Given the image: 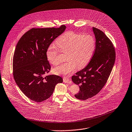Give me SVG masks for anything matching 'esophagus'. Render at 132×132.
<instances>
[{
  "label": "esophagus",
  "mask_w": 132,
  "mask_h": 132,
  "mask_svg": "<svg viewBox=\"0 0 132 132\" xmlns=\"http://www.w3.org/2000/svg\"><path fill=\"white\" fill-rule=\"evenodd\" d=\"M63 82L64 83H67V84H72V81L68 77L63 78Z\"/></svg>",
  "instance_id": "1"
}]
</instances>
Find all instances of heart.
Returning a JSON list of instances; mask_svg holds the SVG:
<instances>
[{"mask_svg": "<svg viewBox=\"0 0 132 132\" xmlns=\"http://www.w3.org/2000/svg\"><path fill=\"white\" fill-rule=\"evenodd\" d=\"M56 44L60 51L65 54L67 61L53 69L57 75H67L73 72L77 67L81 69L86 66L91 60L95 48L94 38L89 35H81L73 32H67L56 40ZM60 52L54 45L51 44L46 52V57L50 63H59L58 58Z\"/></svg>", "mask_w": 132, "mask_h": 132, "instance_id": "1", "label": "heart"}]
</instances>
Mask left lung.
Segmentation results:
<instances>
[{"mask_svg":"<svg viewBox=\"0 0 132 132\" xmlns=\"http://www.w3.org/2000/svg\"><path fill=\"white\" fill-rule=\"evenodd\" d=\"M92 30L95 38V49L90 62L72 77L79 91L75 95L81 100L97 94L105 85L114 64L116 53L113 45L105 34L97 28Z\"/></svg>","mask_w":132,"mask_h":132,"instance_id":"1","label":"left lung"}]
</instances>
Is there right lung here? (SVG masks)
I'll return each mask as SVG.
<instances>
[{
    "label": "right lung",
    "mask_w": 132,
    "mask_h": 132,
    "mask_svg": "<svg viewBox=\"0 0 132 132\" xmlns=\"http://www.w3.org/2000/svg\"><path fill=\"white\" fill-rule=\"evenodd\" d=\"M58 28H32L19 41L13 59V73L16 84L23 93L32 101L41 102L53 94L56 85L63 82L55 75H44L51 70L46 57L47 50L65 30Z\"/></svg>",
    "instance_id": "obj_1"
}]
</instances>
